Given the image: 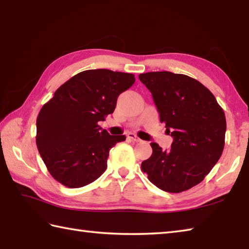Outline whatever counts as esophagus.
I'll return each mask as SVG.
<instances>
[{
  "mask_svg": "<svg viewBox=\"0 0 249 249\" xmlns=\"http://www.w3.org/2000/svg\"><path fill=\"white\" fill-rule=\"evenodd\" d=\"M127 138L129 140H131V141H134V142H141V139L139 138V137L137 136V135H135V134H133V133H129L127 135Z\"/></svg>",
  "mask_w": 249,
  "mask_h": 249,
  "instance_id": "34e87169",
  "label": "esophagus"
}]
</instances>
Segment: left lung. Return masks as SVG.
Returning a JSON list of instances; mask_svg holds the SVG:
<instances>
[{
  "mask_svg": "<svg viewBox=\"0 0 249 249\" xmlns=\"http://www.w3.org/2000/svg\"><path fill=\"white\" fill-rule=\"evenodd\" d=\"M173 137L170 151L152 142L142 171L163 192L182 193L203 181L223 154L226 116L208 88L196 79L170 71L140 73Z\"/></svg>",
  "mask_w": 249,
  "mask_h": 249,
  "instance_id": "obj_1",
  "label": "left lung"
}]
</instances>
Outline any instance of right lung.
Here are the masks:
<instances>
[{
    "label": "right lung",
    "instance_id": "1",
    "mask_svg": "<svg viewBox=\"0 0 249 249\" xmlns=\"http://www.w3.org/2000/svg\"><path fill=\"white\" fill-rule=\"evenodd\" d=\"M133 73L89 70L56 89L36 120V145L49 173L70 188L94 182L107 169L109 151L126 137L110 136L98 122L113 113Z\"/></svg>",
    "mask_w": 249,
    "mask_h": 249
}]
</instances>
